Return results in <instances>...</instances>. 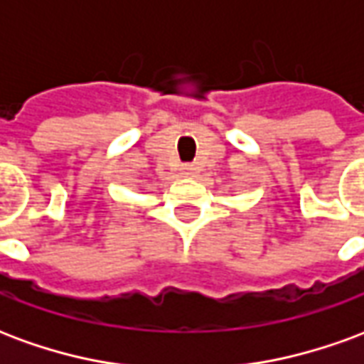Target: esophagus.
Here are the masks:
<instances>
[{"mask_svg":"<svg viewBox=\"0 0 364 364\" xmlns=\"http://www.w3.org/2000/svg\"><path fill=\"white\" fill-rule=\"evenodd\" d=\"M198 173V169L193 164H185V166L181 167V175L183 177H195V175Z\"/></svg>","mask_w":364,"mask_h":364,"instance_id":"esophagus-1","label":"esophagus"}]
</instances>
